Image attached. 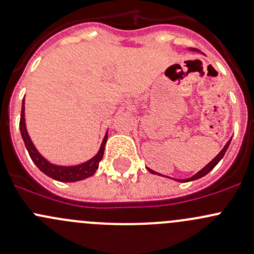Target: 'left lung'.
I'll list each match as a JSON object with an SVG mask.
<instances>
[{"instance_id": "8db88e82", "label": "left lung", "mask_w": 254, "mask_h": 254, "mask_svg": "<svg viewBox=\"0 0 254 254\" xmlns=\"http://www.w3.org/2000/svg\"><path fill=\"white\" fill-rule=\"evenodd\" d=\"M189 50H190V51H199V50H196V49H193V48H191V49H189ZM231 139H232V137H231ZM231 139H230L229 141H227L226 145L224 146V148H222V150L220 151L219 153H217V156H216V157H215V158H212V160L210 161L209 163H207V165L205 166V167L203 168V170H200V171H199L198 173H195V175H194V176H191L190 178H187V179H176V178H175V181H177V182H182V183H186V182L195 181V179H199V178H201V177L206 176L207 173H209L210 171H211L212 168H214L215 166H216L217 163H219L220 161H221V158L224 157L225 152H226V151H227V148H229V146H230V142H231ZM147 170H148V172H150V173H152V175H158L157 172H155V171L150 170V168H147ZM160 176H161V175H160ZM168 178H170V177H168ZM172 179H173V178H172Z\"/></svg>"}]
</instances>
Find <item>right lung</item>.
I'll use <instances>...</instances> for the list:
<instances>
[{"label":"right lung","instance_id":"obj_1","mask_svg":"<svg viewBox=\"0 0 254 254\" xmlns=\"http://www.w3.org/2000/svg\"><path fill=\"white\" fill-rule=\"evenodd\" d=\"M19 129L22 139L24 141L25 147H27L28 153H29L30 158L33 162L37 165V167L42 171L44 175H47L50 178L55 179V181L60 182H77L82 181L84 178L93 176L96 171L98 170V165L101 160L103 158L104 153V146H106L107 139H108V132L104 136L103 141H102L99 151L94 157L91 160L86 161V162L81 163L77 166H59L54 165V163L49 162L45 157H43L34 146V143L30 140L29 134L27 131V127H25V115H24V99L22 102V113H20V122H19Z\"/></svg>","mask_w":254,"mask_h":254}]
</instances>
